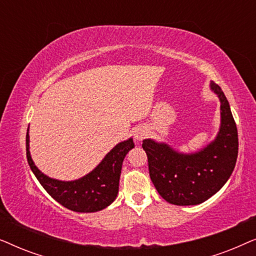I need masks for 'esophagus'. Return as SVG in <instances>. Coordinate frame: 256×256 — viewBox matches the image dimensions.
Listing matches in <instances>:
<instances>
[{"mask_svg": "<svg viewBox=\"0 0 256 256\" xmlns=\"http://www.w3.org/2000/svg\"><path fill=\"white\" fill-rule=\"evenodd\" d=\"M146 136H148V129L144 127H138L134 130L135 141H138V142L142 141V140H144Z\"/></svg>", "mask_w": 256, "mask_h": 256, "instance_id": "esophagus-1", "label": "esophagus"}]
</instances>
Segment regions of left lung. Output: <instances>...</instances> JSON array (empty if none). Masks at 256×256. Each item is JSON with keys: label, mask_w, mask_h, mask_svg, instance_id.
<instances>
[{"label": "left lung", "mask_w": 256, "mask_h": 256, "mask_svg": "<svg viewBox=\"0 0 256 256\" xmlns=\"http://www.w3.org/2000/svg\"><path fill=\"white\" fill-rule=\"evenodd\" d=\"M210 88L220 101V127L208 146L185 154L168 143L143 140L152 184L170 204H202L225 185L236 166L239 149L236 124L222 88L213 82Z\"/></svg>", "instance_id": "8db88e82"}]
</instances>
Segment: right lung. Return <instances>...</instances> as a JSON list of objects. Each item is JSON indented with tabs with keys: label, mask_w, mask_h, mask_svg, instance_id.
<instances>
[{
	"label": "right lung",
	"mask_w": 256,
	"mask_h": 256,
	"mask_svg": "<svg viewBox=\"0 0 256 256\" xmlns=\"http://www.w3.org/2000/svg\"><path fill=\"white\" fill-rule=\"evenodd\" d=\"M29 129L26 132V158L30 169L45 191L64 208L74 212L90 213L106 208L118 194L122 163L129 150L134 148L132 138L118 143L104 160L85 176L74 180H59L46 176L36 166L30 154Z\"/></svg>",
	"instance_id": "obj_1"
}]
</instances>
